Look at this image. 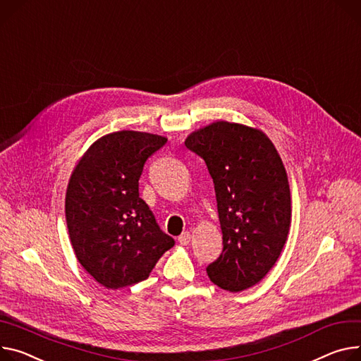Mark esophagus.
Returning <instances> with one entry per match:
<instances>
[{"label": "esophagus", "mask_w": 361, "mask_h": 361, "mask_svg": "<svg viewBox=\"0 0 361 361\" xmlns=\"http://www.w3.org/2000/svg\"><path fill=\"white\" fill-rule=\"evenodd\" d=\"M190 238H192V234L189 231H183L180 235H179V243L182 245H188L190 243Z\"/></svg>", "instance_id": "obj_1"}]
</instances>
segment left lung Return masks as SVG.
Segmentation results:
<instances>
[{
	"mask_svg": "<svg viewBox=\"0 0 361 361\" xmlns=\"http://www.w3.org/2000/svg\"><path fill=\"white\" fill-rule=\"evenodd\" d=\"M185 146L201 156L214 180L223 253L207 267L221 289L257 285L279 259L290 227V189L283 161L257 128L216 121Z\"/></svg>",
	"mask_w": 361,
	"mask_h": 361,
	"instance_id": "obj_1",
	"label": "left lung"
}]
</instances>
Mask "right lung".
I'll use <instances>...</instances> for the list:
<instances>
[{
    "label": "right lung",
    "mask_w": 361,
    "mask_h": 361,
    "mask_svg": "<svg viewBox=\"0 0 361 361\" xmlns=\"http://www.w3.org/2000/svg\"><path fill=\"white\" fill-rule=\"evenodd\" d=\"M166 142V137L142 131L109 133L72 172L65 200L71 243L82 267L106 289L147 279L175 245L138 195L146 160Z\"/></svg>",
    "instance_id": "obj_1"
}]
</instances>
